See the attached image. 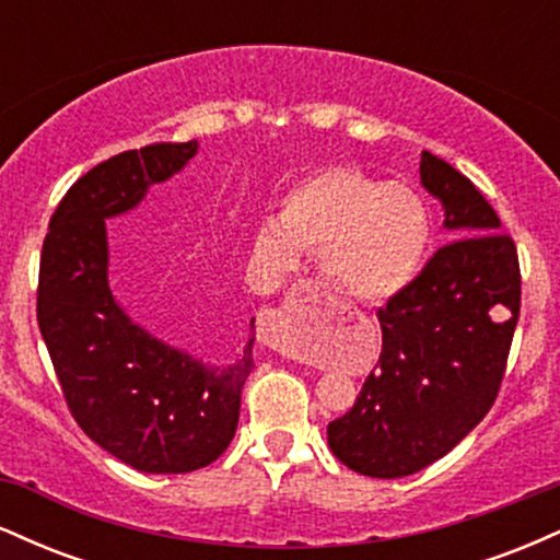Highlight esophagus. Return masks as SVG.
<instances>
[{
	"label": "esophagus",
	"instance_id": "1",
	"mask_svg": "<svg viewBox=\"0 0 560 560\" xmlns=\"http://www.w3.org/2000/svg\"><path fill=\"white\" fill-rule=\"evenodd\" d=\"M268 345L273 347L276 352H279V355H287V358H298V350H294V345L289 342V339L284 337V334H281L279 329H271V337H268Z\"/></svg>",
	"mask_w": 560,
	"mask_h": 560
}]
</instances>
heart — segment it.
I'll return each mask as SVG.
<instances>
[{
	"mask_svg": "<svg viewBox=\"0 0 560 560\" xmlns=\"http://www.w3.org/2000/svg\"><path fill=\"white\" fill-rule=\"evenodd\" d=\"M429 240V210L413 189L339 165L281 197L276 218L255 229L253 258L262 271L287 276L313 255L337 292L376 305L413 284Z\"/></svg>",
	"mask_w": 560,
	"mask_h": 560,
	"instance_id": "heart-1",
	"label": "heart"
}]
</instances>
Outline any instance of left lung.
Listing matches in <instances>:
<instances>
[{"label":"left lung","mask_w":560,"mask_h":560,"mask_svg":"<svg viewBox=\"0 0 560 560\" xmlns=\"http://www.w3.org/2000/svg\"><path fill=\"white\" fill-rule=\"evenodd\" d=\"M421 186L445 210L450 244L378 307L382 355L355 405L326 429L352 471L400 479L458 445L485 419L505 374L522 307L516 244L464 173L421 152Z\"/></svg>","instance_id":"left-lung-1"}]
</instances>
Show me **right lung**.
<instances>
[{"label":"right lung","instance_id":"obj_1","mask_svg":"<svg viewBox=\"0 0 560 560\" xmlns=\"http://www.w3.org/2000/svg\"><path fill=\"white\" fill-rule=\"evenodd\" d=\"M197 139L100 163L57 205L42 247L36 316L70 413L100 447L144 474H189L234 440L253 342L210 365L137 324L115 300L107 221L197 155ZM255 324V318H253Z\"/></svg>","mask_w":560,"mask_h":560}]
</instances>
